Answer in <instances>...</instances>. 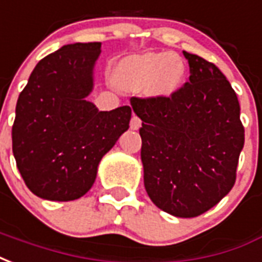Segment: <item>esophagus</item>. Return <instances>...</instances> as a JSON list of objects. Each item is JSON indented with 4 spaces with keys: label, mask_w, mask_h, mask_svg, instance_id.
<instances>
[{
    "label": "esophagus",
    "mask_w": 262,
    "mask_h": 262,
    "mask_svg": "<svg viewBox=\"0 0 262 262\" xmlns=\"http://www.w3.org/2000/svg\"><path fill=\"white\" fill-rule=\"evenodd\" d=\"M141 126V121H140V118L136 115H133L132 116V119H130V129H133V130H137L139 127Z\"/></svg>",
    "instance_id": "1"
}]
</instances>
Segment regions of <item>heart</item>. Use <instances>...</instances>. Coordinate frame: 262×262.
<instances>
[{
	"instance_id": "1",
	"label": "heart",
	"mask_w": 262,
	"mask_h": 262,
	"mask_svg": "<svg viewBox=\"0 0 262 262\" xmlns=\"http://www.w3.org/2000/svg\"><path fill=\"white\" fill-rule=\"evenodd\" d=\"M186 65L176 54L147 52L125 58L115 69V83L129 92L168 97L179 90L185 80Z\"/></svg>"
}]
</instances>
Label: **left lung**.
I'll return each instance as SVG.
<instances>
[{
	"label": "left lung",
	"instance_id": "left-lung-1",
	"mask_svg": "<svg viewBox=\"0 0 262 262\" xmlns=\"http://www.w3.org/2000/svg\"><path fill=\"white\" fill-rule=\"evenodd\" d=\"M190 77L169 97H132L140 127L144 186L154 204L199 216L228 194L245 144L236 93L214 63L183 51Z\"/></svg>",
	"mask_w": 262,
	"mask_h": 262
}]
</instances>
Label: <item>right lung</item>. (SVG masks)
Wrapping results in <instances>:
<instances>
[{
	"mask_svg": "<svg viewBox=\"0 0 262 262\" xmlns=\"http://www.w3.org/2000/svg\"><path fill=\"white\" fill-rule=\"evenodd\" d=\"M101 42H75L38 62L16 102L12 151L32 193L76 200L90 190L97 166L123 132L132 108L98 111L86 97Z\"/></svg>",
	"mask_w": 262,
	"mask_h": 262,
	"instance_id": "add662e5",
	"label": "right lung"
}]
</instances>
